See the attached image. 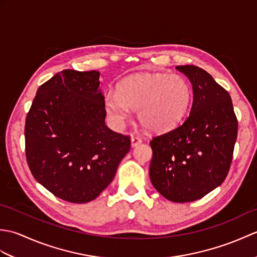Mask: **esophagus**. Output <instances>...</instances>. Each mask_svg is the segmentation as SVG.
<instances>
[{
    "label": "esophagus",
    "instance_id": "1",
    "mask_svg": "<svg viewBox=\"0 0 257 257\" xmlns=\"http://www.w3.org/2000/svg\"><path fill=\"white\" fill-rule=\"evenodd\" d=\"M141 143H143V140H141V138L137 137V136H134V137L132 138V146L133 147H137Z\"/></svg>",
    "mask_w": 257,
    "mask_h": 257
}]
</instances>
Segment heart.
I'll list each match as a JSON object with an SVG mask.
<instances>
[{"instance_id": "heart-1", "label": "heart", "mask_w": 257, "mask_h": 257, "mask_svg": "<svg viewBox=\"0 0 257 257\" xmlns=\"http://www.w3.org/2000/svg\"><path fill=\"white\" fill-rule=\"evenodd\" d=\"M189 81L177 74H139L120 81L117 91H108L105 108L117 123L138 109V118L146 129L168 132L182 121L192 101Z\"/></svg>"}]
</instances>
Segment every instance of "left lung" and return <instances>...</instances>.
Segmentation results:
<instances>
[{"label": "left lung", "instance_id": "8db88e82", "mask_svg": "<svg viewBox=\"0 0 257 257\" xmlns=\"http://www.w3.org/2000/svg\"><path fill=\"white\" fill-rule=\"evenodd\" d=\"M190 79L193 102L184 122L152 138L151 183L177 203L203 198L224 181L237 138V119L228 92L204 69L177 66Z\"/></svg>", "mask_w": 257, "mask_h": 257}]
</instances>
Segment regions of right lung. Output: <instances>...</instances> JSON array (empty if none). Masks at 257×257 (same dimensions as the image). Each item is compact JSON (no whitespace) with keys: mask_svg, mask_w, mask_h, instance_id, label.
<instances>
[{"mask_svg":"<svg viewBox=\"0 0 257 257\" xmlns=\"http://www.w3.org/2000/svg\"><path fill=\"white\" fill-rule=\"evenodd\" d=\"M99 72L65 69L40 86L25 121V155L38 183L72 203L92 201L116 174L130 137L105 123Z\"/></svg>","mask_w":257,"mask_h":257,"instance_id":"add662e5","label":"right lung"}]
</instances>
